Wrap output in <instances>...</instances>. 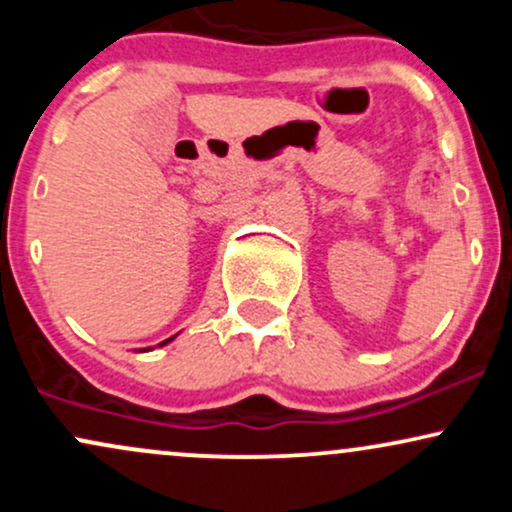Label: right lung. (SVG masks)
<instances>
[{
	"mask_svg": "<svg viewBox=\"0 0 512 512\" xmlns=\"http://www.w3.org/2000/svg\"><path fill=\"white\" fill-rule=\"evenodd\" d=\"M173 339H175V337H168L166 342H161V344H158V346H166L168 342H173ZM151 349H154V346H149V349H142V351H151Z\"/></svg>",
	"mask_w": 512,
	"mask_h": 512,
	"instance_id": "add662e5",
	"label": "right lung"
}]
</instances>
